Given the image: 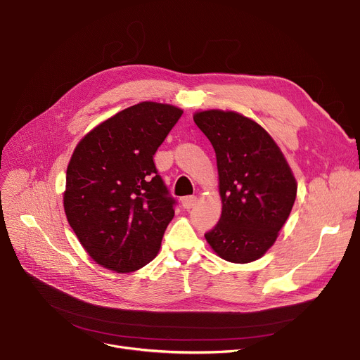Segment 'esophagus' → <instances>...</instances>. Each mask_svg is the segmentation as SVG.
<instances>
[{"label":"esophagus","instance_id":"34e87169","mask_svg":"<svg viewBox=\"0 0 360 360\" xmlns=\"http://www.w3.org/2000/svg\"><path fill=\"white\" fill-rule=\"evenodd\" d=\"M181 202H182V207L184 209H193V207L197 204V197L195 195H188V197H184L182 200H181Z\"/></svg>","mask_w":360,"mask_h":360}]
</instances>
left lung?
Instances as JSON below:
<instances>
[{"label":"left lung","mask_w":360,"mask_h":360,"mask_svg":"<svg viewBox=\"0 0 360 360\" xmlns=\"http://www.w3.org/2000/svg\"><path fill=\"white\" fill-rule=\"evenodd\" d=\"M217 160L221 216L204 236L223 259L247 264L276 242L296 198L297 184L281 150L259 124L233 110L194 113Z\"/></svg>","instance_id":"1"}]
</instances>
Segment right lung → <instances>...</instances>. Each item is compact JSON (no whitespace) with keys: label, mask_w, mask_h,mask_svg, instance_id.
Masks as SVG:
<instances>
[{"label":"right lung","mask_w":360,"mask_h":360,"mask_svg":"<svg viewBox=\"0 0 360 360\" xmlns=\"http://www.w3.org/2000/svg\"><path fill=\"white\" fill-rule=\"evenodd\" d=\"M182 112L140 102L94 127L74 148L65 216L86 252L108 270H140L160 250L175 200L153 156Z\"/></svg>","instance_id":"1"}]
</instances>
